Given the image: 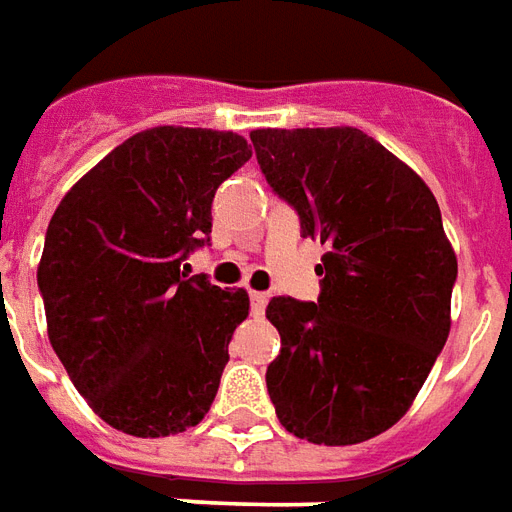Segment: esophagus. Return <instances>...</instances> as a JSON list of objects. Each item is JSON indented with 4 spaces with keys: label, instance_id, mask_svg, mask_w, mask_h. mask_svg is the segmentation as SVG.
<instances>
[{
    "label": "esophagus",
    "instance_id": "34e87169",
    "mask_svg": "<svg viewBox=\"0 0 512 512\" xmlns=\"http://www.w3.org/2000/svg\"><path fill=\"white\" fill-rule=\"evenodd\" d=\"M252 312L255 315H263V310H266V304H268V293H263V290H252Z\"/></svg>",
    "mask_w": 512,
    "mask_h": 512
}]
</instances>
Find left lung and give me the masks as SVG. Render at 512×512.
Here are the masks:
<instances>
[{"instance_id": "obj_1", "label": "left lung", "mask_w": 512, "mask_h": 512, "mask_svg": "<svg viewBox=\"0 0 512 512\" xmlns=\"http://www.w3.org/2000/svg\"><path fill=\"white\" fill-rule=\"evenodd\" d=\"M257 164L326 246L318 304L277 296L282 351L266 384L279 422L326 447L406 414L450 334L458 257L439 202L406 161L351 126L257 128Z\"/></svg>"}]
</instances>
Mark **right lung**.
I'll return each instance as SVG.
<instances>
[{"label":"right lung","instance_id":"1","mask_svg":"<svg viewBox=\"0 0 512 512\" xmlns=\"http://www.w3.org/2000/svg\"><path fill=\"white\" fill-rule=\"evenodd\" d=\"M244 136L156 126L128 136L62 197L38 285L54 354L106 425L139 439L200 425L249 315L244 288L183 268L211 202L244 167Z\"/></svg>","mask_w":512,"mask_h":512}]
</instances>
